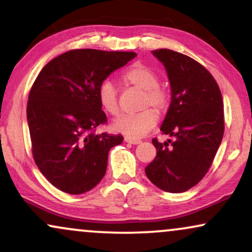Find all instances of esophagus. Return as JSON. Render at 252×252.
<instances>
[{"instance_id": "obj_1", "label": "esophagus", "mask_w": 252, "mask_h": 252, "mask_svg": "<svg viewBox=\"0 0 252 252\" xmlns=\"http://www.w3.org/2000/svg\"><path fill=\"white\" fill-rule=\"evenodd\" d=\"M125 141L127 143H130V145H139L141 142V140L135 139V138H130V136H125Z\"/></svg>"}]
</instances>
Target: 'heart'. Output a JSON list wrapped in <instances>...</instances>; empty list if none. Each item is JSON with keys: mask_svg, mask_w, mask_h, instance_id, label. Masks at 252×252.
<instances>
[{"mask_svg": "<svg viewBox=\"0 0 252 252\" xmlns=\"http://www.w3.org/2000/svg\"><path fill=\"white\" fill-rule=\"evenodd\" d=\"M125 86H130L142 90L140 107L145 109L134 114H123L113 123V129L130 138H139L150 132L158 123V113H163L168 109L170 94L164 87L158 84V76L152 68L143 63H134L124 70L120 76ZM97 99L102 109L111 116L119 113L118 94L109 81L100 83L97 90ZM153 107L155 109H148Z\"/></svg>", "mask_w": 252, "mask_h": 252, "instance_id": "heart-1", "label": "heart"}]
</instances>
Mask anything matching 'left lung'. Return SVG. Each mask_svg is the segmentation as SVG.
<instances>
[{"instance_id": "left-lung-1", "label": "left lung", "mask_w": 252, "mask_h": 252, "mask_svg": "<svg viewBox=\"0 0 252 252\" xmlns=\"http://www.w3.org/2000/svg\"><path fill=\"white\" fill-rule=\"evenodd\" d=\"M152 53L164 64L171 86L161 130L174 141L152 140L158 154L145 171L158 189L181 193L197 185L213 163L223 138V102L217 81L194 59L166 48Z\"/></svg>"}]
</instances>
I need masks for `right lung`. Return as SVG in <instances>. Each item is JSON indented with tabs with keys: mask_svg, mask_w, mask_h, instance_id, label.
I'll return each mask as SVG.
<instances>
[{
	"mask_svg": "<svg viewBox=\"0 0 252 252\" xmlns=\"http://www.w3.org/2000/svg\"><path fill=\"white\" fill-rule=\"evenodd\" d=\"M134 52L70 50L42 68L29 94L26 116L32 156L47 181L81 194L102 181L107 155L122 134H98L107 118L97 99L100 83L135 57Z\"/></svg>",
	"mask_w": 252,
	"mask_h": 252,
	"instance_id": "1",
	"label": "right lung"
}]
</instances>
